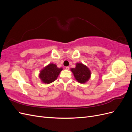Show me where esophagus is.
Instances as JSON below:
<instances>
[{
  "label": "esophagus",
  "mask_w": 132,
  "mask_h": 132,
  "mask_svg": "<svg viewBox=\"0 0 132 132\" xmlns=\"http://www.w3.org/2000/svg\"><path fill=\"white\" fill-rule=\"evenodd\" d=\"M65 69H66V70H69V67H65Z\"/></svg>",
  "instance_id": "34e87169"
}]
</instances>
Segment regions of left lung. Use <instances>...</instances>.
Returning a JSON list of instances; mask_svg holds the SVG:
<instances>
[{
  "label": "left lung",
  "mask_w": 132,
  "mask_h": 132,
  "mask_svg": "<svg viewBox=\"0 0 132 132\" xmlns=\"http://www.w3.org/2000/svg\"><path fill=\"white\" fill-rule=\"evenodd\" d=\"M70 70L73 73L76 80L79 83H86L91 77V73L89 68L81 63H77L75 68H71Z\"/></svg>",
  "instance_id": "left-lung-1"
}]
</instances>
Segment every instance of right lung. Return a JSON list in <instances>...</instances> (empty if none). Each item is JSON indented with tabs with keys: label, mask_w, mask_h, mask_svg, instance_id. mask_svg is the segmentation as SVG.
<instances>
[{
	"label": "right lung",
	"mask_w": 132,
	"mask_h": 132,
	"mask_svg": "<svg viewBox=\"0 0 132 132\" xmlns=\"http://www.w3.org/2000/svg\"><path fill=\"white\" fill-rule=\"evenodd\" d=\"M62 70V68H58L55 64L50 63L41 70L39 74V78L42 82L48 84L57 79Z\"/></svg>",
	"instance_id": "right-lung-1"
}]
</instances>
